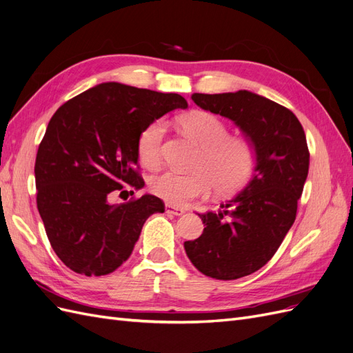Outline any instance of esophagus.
<instances>
[{"label": "esophagus", "mask_w": 353, "mask_h": 353, "mask_svg": "<svg viewBox=\"0 0 353 353\" xmlns=\"http://www.w3.org/2000/svg\"><path fill=\"white\" fill-rule=\"evenodd\" d=\"M165 211H167L168 214H173V215H183V214H185V210H183V208L170 205V203H167V205H165Z\"/></svg>", "instance_id": "obj_1"}]
</instances>
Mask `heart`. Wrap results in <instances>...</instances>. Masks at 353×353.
<instances>
[{
    "mask_svg": "<svg viewBox=\"0 0 353 353\" xmlns=\"http://www.w3.org/2000/svg\"><path fill=\"white\" fill-rule=\"evenodd\" d=\"M180 130L199 146L195 172L179 173L174 170L157 174L151 190L158 198L173 205L207 193L212 185L219 193L241 189L252 177L256 167L254 145L245 138L227 136L225 124L207 111H189L177 119ZM165 124L157 120L146 126L138 139V157L145 167H155L161 158Z\"/></svg>",
    "mask_w": 353,
    "mask_h": 353,
    "instance_id": "1",
    "label": "heart"
}]
</instances>
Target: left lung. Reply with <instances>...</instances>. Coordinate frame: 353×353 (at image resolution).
<instances>
[{"label":"left lung","mask_w":353,"mask_h":353,"mask_svg":"<svg viewBox=\"0 0 353 353\" xmlns=\"http://www.w3.org/2000/svg\"><path fill=\"white\" fill-rule=\"evenodd\" d=\"M192 101L232 120L256 152L248 183L217 211L199 214L203 233L185 242L202 274L236 280L268 263L296 219L310 168L306 136L290 110L249 90L193 94Z\"/></svg>","instance_id":"8db88e82"}]
</instances>
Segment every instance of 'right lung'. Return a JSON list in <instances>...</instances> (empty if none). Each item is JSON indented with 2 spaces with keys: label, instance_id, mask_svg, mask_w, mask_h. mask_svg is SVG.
<instances>
[{
  "label": "right lung",
  "instance_id": "right-lung-1",
  "mask_svg": "<svg viewBox=\"0 0 353 353\" xmlns=\"http://www.w3.org/2000/svg\"><path fill=\"white\" fill-rule=\"evenodd\" d=\"M176 108H188L179 94L105 82L51 117L37 154V203L54 252L74 272L92 277L117 270L146 219L164 212L150 193L126 203L111 199L143 188L136 170L139 134Z\"/></svg>",
  "mask_w": 353,
  "mask_h": 353
}]
</instances>
